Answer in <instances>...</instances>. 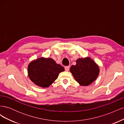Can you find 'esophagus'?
Here are the masks:
<instances>
[{
  "label": "esophagus",
  "mask_w": 124,
  "mask_h": 124,
  "mask_svg": "<svg viewBox=\"0 0 124 124\" xmlns=\"http://www.w3.org/2000/svg\"><path fill=\"white\" fill-rule=\"evenodd\" d=\"M69 68H70V66H65V71H68L69 70Z\"/></svg>",
  "instance_id": "34e87169"
}]
</instances>
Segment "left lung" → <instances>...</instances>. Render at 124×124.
Segmentation results:
<instances>
[{
  "label": "left lung",
  "mask_w": 124,
  "mask_h": 124,
  "mask_svg": "<svg viewBox=\"0 0 124 124\" xmlns=\"http://www.w3.org/2000/svg\"><path fill=\"white\" fill-rule=\"evenodd\" d=\"M77 64L70 69L75 80L82 86H87L95 81L99 73V68L89 57L78 58Z\"/></svg>",
  "instance_id": "left-lung-1"
}]
</instances>
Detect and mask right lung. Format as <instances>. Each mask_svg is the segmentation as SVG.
Here are the masks:
<instances>
[{"label": "right lung", "instance_id": "add662e5", "mask_svg": "<svg viewBox=\"0 0 124 124\" xmlns=\"http://www.w3.org/2000/svg\"><path fill=\"white\" fill-rule=\"evenodd\" d=\"M65 70L53 59L41 57L31 62L28 67V77L36 85L48 87L58 78L60 72Z\"/></svg>", "mask_w": 124, "mask_h": 124}]
</instances>
